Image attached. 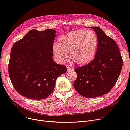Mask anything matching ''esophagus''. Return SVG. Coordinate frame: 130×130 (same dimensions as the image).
<instances>
[{
  "instance_id": "obj_1",
  "label": "esophagus",
  "mask_w": 130,
  "mask_h": 130,
  "mask_svg": "<svg viewBox=\"0 0 130 130\" xmlns=\"http://www.w3.org/2000/svg\"><path fill=\"white\" fill-rule=\"evenodd\" d=\"M74 70V69H72V68H70L69 67H67V71H73Z\"/></svg>"
}]
</instances>
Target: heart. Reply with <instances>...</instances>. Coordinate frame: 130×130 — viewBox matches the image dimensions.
Returning <instances> with one entry per match:
<instances>
[{
  "mask_svg": "<svg viewBox=\"0 0 130 130\" xmlns=\"http://www.w3.org/2000/svg\"><path fill=\"white\" fill-rule=\"evenodd\" d=\"M99 44L95 32L90 30L74 31L60 37L59 44H54L53 52L61 63H64L70 53L71 60L79 65H85L95 57Z\"/></svg>",
  "mask_w": 130,
  "mask_h": 130,
  "instance_id": "b5f03b06",
  "label": "heart"
}]
</instances>
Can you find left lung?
Returning <instances> with one entry per match:
<instances>
[{"label": "left lung", "instance_id": "8db88e82", "mask_svg": "<svg viewBox=\"0 0 130 130\" xmlns=\"http://www.w3.org/2000/svg\"><path fill=\"white\" fill-rule=\"evenodd\" d=\"M95 30L99 44L94 59L88 64L76 68L77 78L73 86L86 98H95L107 94L115 85L122 67L120 50L114 40L100 28Z\"/></svg>", "mask_w": 130, "mask_h": 130}]
</instances>
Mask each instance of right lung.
I'll return each mask as SVG.
<instances>
[{
  "label": "right lung",
  "mask_w": 130,
  "mask_h": 130,
  "mask_svg": "<svg viewBox=\"0 0 130 130\" xmlns=\"http://www.w3.org/2000/svg\"><path fill=\"white\" fill-rule=\"evenodd\" d=\"M56 31H30L13 46L8 70L15 90L27 98L41 100L53 91L57 79L66 72V67L52 59Z\"/></svg>",
  "instance_id": "add662e5"
}]
</instances>
